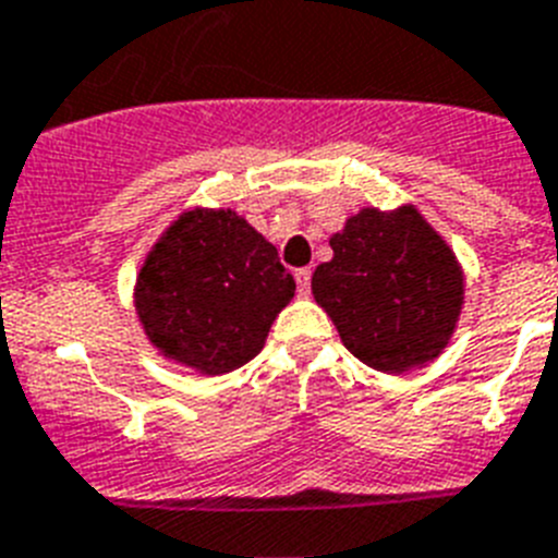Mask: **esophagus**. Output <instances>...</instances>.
Returning a JSON list of instances; mask_svg holds the SVG:
<instances>
[{"mask_svg": "<svg viewBox=\"0 0 558 558\" xmlns=\"http://www.w3.org/2000/svg\"><path fill=\"white\" fill-rule=\"evenodd\" d=\"M296 290H299V296H307V290H311V268L296 270Z\"/></svg>", "mask_w": 558, "mask_h": 558, "instance_id": "obj_1", "label": "esophagus"}]
</instances>
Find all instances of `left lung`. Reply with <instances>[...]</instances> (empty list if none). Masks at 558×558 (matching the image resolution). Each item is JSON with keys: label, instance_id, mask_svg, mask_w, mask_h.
Listing matches in <instances>:
<instances>
[{"label": "left lung", "instance_id": "8db88e82", "mask_svg": "<svg viewBox=\"0 0 558 558\" xmlns=\"http://www.w3.org/2000/svg\"><path fill=\"white\" fill-rule=\"evenodd\" d=\"M330 247L311 288L344 348L381 373L439 359L462 313L464 274L434 225L413 205L362 207Z\"/></svg>", "mask_w": 558, "mask_h": 558}]
</instances>
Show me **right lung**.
I'll return each instance as SVG.
<instances>
[{"label": "right lung", "mask_w": 558, "mask_h": 558, "mask_svg": "<svg viewBox=\"0 0 558 558\" xmlns=\"http://www.w3.org/2000/svg\"><path fill=\"white\" fill-rule=\"evenodd\" d=\"M296 282L279 253L230 207H191L142 262L133 307L159 356L202 376L251 362Z\"/></svg>", "instance_id": "obj_1"}]
</instances>
